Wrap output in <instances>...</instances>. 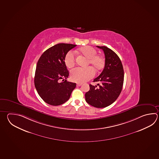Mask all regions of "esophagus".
Returning <instances> with one entry per match:
<instances>
[{
  "label": "esophagus",
  "instance_id": "obj_1",
  "mask_svg": "<svg viewBox=\"0 0 159 159\" xmlns=\"http://www.w3.org/2000/svg\"><path fill=\"white\" fill-rule=\"evenodd\" d=\"M81 85H82V83H77V84H76V85H77L78 87L81 86Z\"/></svg>",
  "mask_w": 159,
  "mask_h": 159
}]
</instances>
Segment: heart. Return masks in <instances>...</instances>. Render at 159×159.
Masks as SVG:
<instances>
[{"label": "heart", "mask_w": 159, "mask_h": 159, "mask_svg": "<svg viewBox=\"0 0 159 159\" xmlns=\"http://www.w3.org/2000/svg\"><path fill=\"white\" fill-rule=\"evenodd\" d=\"M81 54L88 59V65L91 64L96 70L104 68L105 59L100 55H97V52L91 46H85L79 49ZM65 63L69 68L74 67L76 63V53L74 51L68 52L65 56ZM95 71L93 67H77L71 71L72 80L77 83H84L94 77Z\"/></svg>", "instance_id": "heart-1"}]
</instances>
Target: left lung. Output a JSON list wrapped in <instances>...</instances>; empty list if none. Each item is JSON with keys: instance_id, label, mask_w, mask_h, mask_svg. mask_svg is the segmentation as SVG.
Listing matches in <instances>:
<instances>
[{"instance_id": "obj_1", "label": "left lung", "mask_w": 159, "mask_h": 159, "mask_svg": "<svg viewBox=\"0 0 159 159\" xmlns=\"http://www.w3.org/2000/svg\"><path fill=\"white\" fill-rule=\"evenodd\" d=\"M104 51L105 67L94 82H100L99 86L89 85L90 89L85 94L88 104L97 108H102L113 104L120 96L123 87L124 71L119 57L106 46H97Z\"/></svg>"}]
</instances>
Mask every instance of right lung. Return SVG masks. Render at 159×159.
I'll use <instances>...</instances> for the list:
<instances>
[{
	"instance_id": "1",
	"label": "right lung",
	"mask_w": 159,
	"mask_h": 159,
	"mask_svg": "<svg viewBox=\"0 0 159 159\" xmlns=\"http://www.w3.org/2000/svg\"><path fill=\"white\" fill-rule=\"evenodd\" d=\"M76 45L58 43L46 50L36 66L34 85L39 96L47 104L58 106L70 98L76 83L67 81L69 72L65 63L66 54ZM62 79L64 82L59 83Z\"/></svg>"
}]
</instances>
